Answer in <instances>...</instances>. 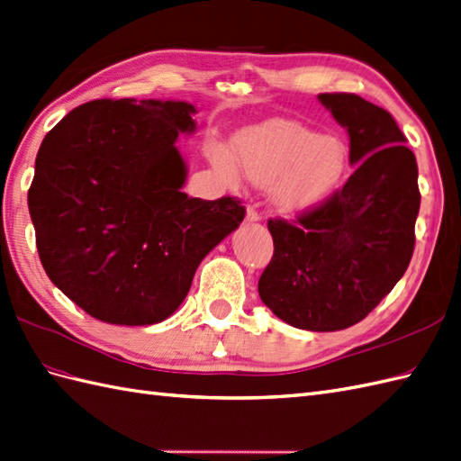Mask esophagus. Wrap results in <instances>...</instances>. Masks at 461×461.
Returning <instances> with one entry per match:
<instances>
[{
  "mask_svg": "<svg viewBox=\"0 0 461 461\" xmlns=\"http://www.w3.org/2000/svg\"><path fill=\"white\" fill-rule=\"evenodd\" d=\"M246 221H249V222L260 221V212H258L254 207H249V211H246Z\"/></svg>",
  "mask_w": 461,
  "mask_h": 461,
  "instance_id": "34e87169",
  "label": "esophagus"
}]
</instances>
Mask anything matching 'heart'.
I'll list each match as a JSON object with an SVG mask.
<instances>
[{
	"label": "heart",
	"mask_w": 461,
	"mask_h": 461,
	"mask_svg": "<svg viewBox=\"0 0 461 461\" xmlns=\"http://www.w3.org/2000/svg\"><path fill=\"white\" fill-rule=\"evenodd\" d=\"M234 150L211 142L207 156L229 185H237L240 170L256 185H269L274 203L284 211H301L321 203L340 184L346 170V146L322 137L295 121H272L240 131Z\"/></svg>",
	"instance_id": "b5f03b06"
}]
</instances>
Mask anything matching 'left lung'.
Masks as SVG:
<instances>
[{
    "label": "left lung",
    "mask_w": 461,
    "mask_h": 461,
    "mask_svg": "<svg viewBox=\"0 0 461 461\" xmlns=\"http://www.w3.org/2000/svg\"><path fill=\"white\" fill-rule=\"evenodd\" d=\"M357 166L342 189L291 224L269 219L264 305L303 330L332 332L372 312L407 272L420 207L419 167L395 119L356 94H321Z\"/></svg>",
    "instance_id": "left-lung-1"
}]
</instances>
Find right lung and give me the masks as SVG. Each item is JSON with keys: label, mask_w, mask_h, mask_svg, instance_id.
<instances>
[{"label": "right lung", "mask_w": 461, "mask_h": 461, "mask_svg": "<svg viewBox=\"0 0 461 461\" xmlns=\"http://www.w3.org/2000/svg\"><path fill=\"white\" fill-rule=\"evenodd\" d=\"M185 101L95 99L47 137L29 187L44 272L87 315L142 327L182 305L195 269L239 229L237 197L182 192L176 140L194 132Z\"/></svg>", "instance_id": "add662e5"}]
</instances>
